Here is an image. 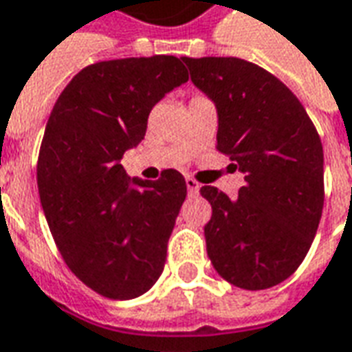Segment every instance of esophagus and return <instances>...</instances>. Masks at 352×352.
Instances as JSON below:
<instances>
[{"label":"esophagus","mask_w":352,"mask_h":352,"mask_svg":"<svg viewBox=\"0 0 352 352\" xmlns=\"http://www.w3.org/2000/svg\"><path fill=\"white\" fill-rule=\"evenodd\" d=\"M184 183H186L188 194H198V190H200V184H198L196 179H192V177H186V179H184Z\"/></svg>","instance_id":"1"}]
</instances>
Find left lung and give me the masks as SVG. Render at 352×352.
Listing matches in <instances>:
<instances>
[{
	"mask_svg": "<svg viewBox=\"0 0 352 352\" xmlns=\"http://www.w3.org/2000/svg\"><path fill=\"white\" fill-rule=\"evenodd\" d=\"M194 85L217 107V151L244 173L230 200L201 186L211 204L208 257L242 289L292 276L313 244L324 208V152L303 104L278 78L236 56H183Z\"/></svg>",
	"mask_w": 352,
	"mask_h": 352,
	"instance_id": "1",
	"label": "left lung"
}]
</instances>
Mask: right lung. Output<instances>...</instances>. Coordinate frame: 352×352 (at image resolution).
<instances>
[{
    "instance_id": "1",
    "label": "right lung",
    "mask_w": 352,
    "mask_h": 352,
    "mask_svg": "<svg viewBox=\"0 0 352 352\" xmlns=\"http://www.w3.org/2000/svg\"><path fill=\"white\" fill-rule=\"evenodd\" d=\"M186 80L171 55L100 60L74 76L47 120L38 188L49 230L68 269L108 299L142 296L166 265L184 177L129 179L120 160L142 141L152 107Z\"/></svg>"
}]
</instances>
